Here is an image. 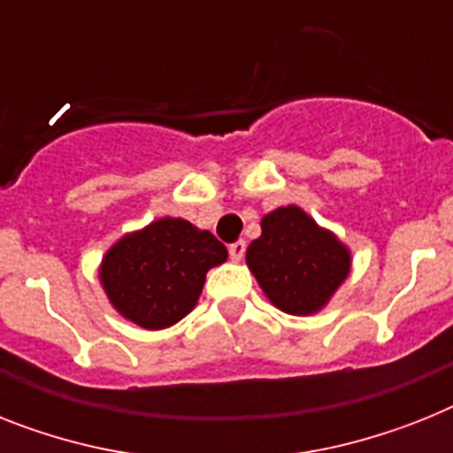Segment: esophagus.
Here are the masks:
<instances>
[{
    "label": "esophagus",
    "instance_id": "esophagus-1",
    "mask_svg": "<svg viewBox=\"0 0 453 453\" xmlns=\"http://www.w3.org/2000/svg\"><path fill=\"white\" fill-rule=\"evenodd\" d=\"M244 250H246V242L244 239H239V242L230 244V257H233L234 262H239L242 257H244Z\"/></svg>",
    "mask_w": 453,
    "mask_h": 453
}]
</instances>
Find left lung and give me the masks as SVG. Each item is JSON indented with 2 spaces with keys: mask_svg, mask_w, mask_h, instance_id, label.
I'll use <instances>...</instances> for the list:
<instances>
[{
  "mask_svg": "<svg viewBox=\"0 0 453 453\" xmlns=\"http://www.w3.org/2000/svg\"><path fill=\"white\" fill-rule=\"evenodd\" d=\"M246 249V265L265 297L288 315H313L348 279L352 253L297 204L273 209Z\"/></svg>",
  "mask_w": 453,
  "mask_h": 453,
  "instance_id": "obj_1",
  "label": "left lung"
}]
</instances>
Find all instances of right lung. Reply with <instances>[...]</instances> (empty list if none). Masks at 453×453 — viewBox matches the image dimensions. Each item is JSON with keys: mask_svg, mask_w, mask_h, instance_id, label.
Segmentation results:
<instances>
[{"mask_svg": "<svg viewBox=\"0 0 453 453\" xmlns=\"http://www.w3.org/2000/svg\"><path fill=\"white\" fill-rule=\"evenodd\" d=\"M226 260L227 249L209 230L163 216L117 239L98 265V280L124 320L158 332L196 309L207 272Z\"/></svg>", "mask_w": 453, "mask_h": 453, "instance_id": "1", "label": "right lung"}]
</instances>
